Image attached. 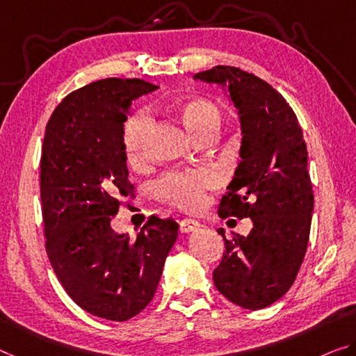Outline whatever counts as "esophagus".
I'll return each mask as SVG.
<instances>
[{
    "instance_id": "1",
    "label": "esophagus",
    "mask_w": 356,
    "mask_h": 356,
    "mask_svg": "<svg viewBox=\"0 0 356 356\" xmlns=\"http://www.w3.org/2000/svg\"><path fill=\"white\" fill-rule=\"evenodd\" d=\"M200 227V222L195 221V220H191V218H186L181 222H179V231L183 234H189V232H194L197 229Z\"/></svg>"
}]
</instances>
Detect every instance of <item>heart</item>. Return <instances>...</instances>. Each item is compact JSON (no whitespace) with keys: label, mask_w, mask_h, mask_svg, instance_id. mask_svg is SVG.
Masks as SVG:
<instances>
[{"label":"heart","mask_w":356,"mask_h":356,"mask_svg":"<svg viewBox=\"0 0 356 356\" xmlns=\"http://www.w3.org/2000/svg\"><path fill=\"white\" fill-rule=\"evenodd\" d=\"M173 111L178 114L186 129L194 136L205 130L220 127L221 111L215 103L205 98L189 97L173 103ZM149 119L143 111L135 113L124 127V146L129 161L140 163L145 156V136ZM218 183V177L210 170L167 173L156 184V193L161 199L186 210H194L204 202V194Z\"/></svg>","instance_id":"heart-1"}]
</instances>
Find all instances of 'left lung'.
<instances>
[{"label":"left lung","mask_w":356,"mask_h":356,"mask_svg":"<svg viewBox=\"0 0 356 356\" xmlns=\"http://www.w3.org/2000/svg\"><path fill=\"white\" fill-rule=\"evenodd\" d=\"M194 81L216 84L237 108L240 163L218 207L220 216L251 218L245 235L224 237L213 282L224 298L248 310L264 309L285 294L307 251L314 191L307 146L285 98L258 76L235 67L202 71Z\"/></svg>","instance_id":"obj_1"}]
</instances>
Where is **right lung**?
I'll return each instance as SVG.
<instances>
[{
  "label": "right lung",
  "mask_w": 356,
  "mask_h": 356,
  "mask_svg": "<svg viewBox=\"0 0 356 356\" xmlns=\"http://www.w3.org/2000/svg\"><path fill=\"white\" fill-rule=\"evenodd\" d=\"M157 86L141 79L95 81L49 119L41 154L46 251L68 296L105 320L125 321L154 298L178 222L152 216L135 240L111 220L134 189L124 146L132 102Z\"/></svg>",
  "instance_id": "right-lung-1"
}]
</instances>
